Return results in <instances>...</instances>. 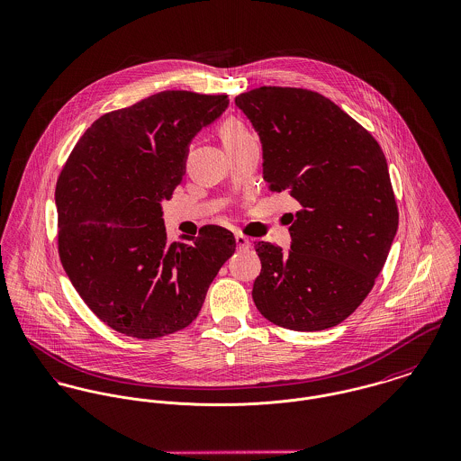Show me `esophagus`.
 Instances as JSON below:
<instances>
[{
    "instance_id": "esophagus-1",
    "label": "esophagus",
    "mask_w": 461,
    "mask_h": 461,
    "mask_svg": "<svg viewBox=\"0 0 461 461\" xmlns=\"http://www.w3.org/2000/svg\"><path fill=\"white\" fill-rule=\"evenodd\" d=\"M235 242H237V248L239 249H249L250 248V240L244 235H235Z\"/></svg>"
}]
</instances>
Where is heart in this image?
<instances>
[{"instance_id":"obj_1","label":"heart","mask_w":461,"mask_h":461,"mask_svg":"<svg viewBox=\"0 0 461 461\" xmlns=\"http://www.w3.org/2000/svg\"><path fill=\"white\" fill-rule=\"evenodd\" d=\"M221 137H222L224 147L237 145V143L246 142L249 139H252V135L249 133L246 124L242 121H239V119L224 121L222 126H221Z\"/></svg>"}]
</instances>
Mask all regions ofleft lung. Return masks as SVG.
<instances>
[{
    "label": "left lung",
    "mask_w": 461,
    "mask_h": 461,
    "mask_svg": "<svg viewBox=\"0 0 461 461\" xmlns=\"http://www.w3.org/2000/svg\"><path fill=\"white\" fill-rule=\"evenodd\" d=\"M263 149V178L302 211L291 248L256 242L252 300L263 318L319 331L349 318L374 287L398 228L388 163L375 139L322 95L258 87L235 98Z\"/></svg>",
    "instance_id": "left-lung-1"
}]
</instances>
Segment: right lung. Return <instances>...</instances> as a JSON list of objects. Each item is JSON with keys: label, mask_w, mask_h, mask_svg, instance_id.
<instances>
[{"label": "right lung", "mask_w": 461, "mask_h": 461, "mask_svg": "<svg viewBox=\"0 0 461 461\" xmlns=\"http://www.w3.org/2000/svg\"><path fill=\"white\" fill-rule=\"evenodd\" d=\"M228 96L163 91L87 128L56 184L59 258L86 305L112 330L158 339L189 326L235 237L203 226L167 240L165 200L185 174L191 140Z\"/></svg>", "instance_id": "obj_1"}]
</instances>
